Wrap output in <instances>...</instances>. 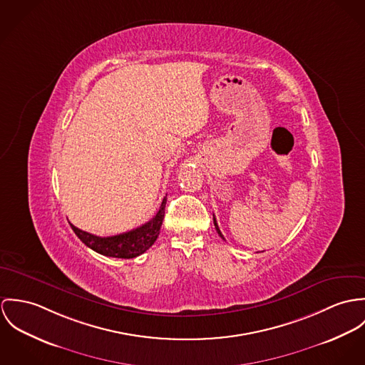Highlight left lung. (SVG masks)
Returning a JSON list of instances; mask_svg holds the SVG:
<instances>
[{
    "instance_id": "8db88e82",
    "label": "left lung",
    "mask_w": 365,
    "mask_h": 365,
    "mask_svg": "<svg viewBox=\"0 0 365 365\" xmlns=\"http://www.w3.org/2000/svg\"><path fill=\"white\" fill-rule=\"evenodd\" d=\"M214 225H215V230H217V232H218V235L224 240V235L221 234V231H220V228H218V224H217V220H215V217H214Z\"/></svg>"
}]
</instances>
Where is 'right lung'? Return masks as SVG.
Wrapping results in <instances>:
<instances>
[{"mask_svg":"<svg viewBox=\"0 0 365 365\" xmlns=\"http://www.w3.org/2000/svg\"><path fill=\"white\" fill-rule=\"evenodd\" d=\"M165 204H166V197L163 199L157 214L148 222L143 224L135 230H131L128 232L119 234V235H113V237H103V238L96 237L82 231L80 228L74 227L73 224L70 225L76 232V235L92 250L109 257L133 259L143 255L157 241L161 225H163V215H165Z\"/></svg>","mask_w":365,"mask_h":365,"instance_id":"obj_1","label":"right lung"}]
</instances>
